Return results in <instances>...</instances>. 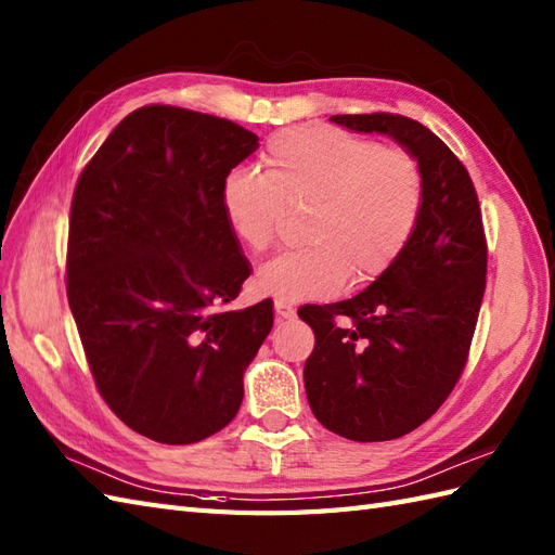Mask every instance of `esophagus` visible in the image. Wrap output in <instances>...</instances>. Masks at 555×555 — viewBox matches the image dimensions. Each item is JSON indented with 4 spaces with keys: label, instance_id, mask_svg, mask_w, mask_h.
<instances>
[{
    "label": "esophagus",
    "instance_id": "obj_1",
    "mask_svg": "<svg viewBox=\"0 0 555 555\" xmlns=\"http://www.w3.org/2000/svg\"><path fill=\"white\" fill-rule=\"evenodd\" d=\"M274 309H276L279 319H295V307L288 302H276Z\"/></svg>",
    "mask_w": 555,
    "mask_h": 555
}]
</instances>
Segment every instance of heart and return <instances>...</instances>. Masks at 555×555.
<instances>
[{
    "label": "heart",
    "mask_w": 555,
    "mask_h": 555,
    "mask_svg": "<svg viewBox=\"0 0 555 555\" xmlns=\"http://www.w3.org/2000/svg\"><path fill=\"white\" fill-rule=\"evenodd\" d=\"M264 175L234 167L219 208L243 248L260 255L286 212H302V248L257 269L253 286L276 302L328 298L347 281L366 286L404 255L425 210L414 153L336 127H291L262 151Z\"/></svg>",
    "instance_id": "heart-1"
}]
</instances>
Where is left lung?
<instances>
[{
    "label": "left lung",
    "instance_id": "left-lung-1",
    "mask_svg": "<svg viewBox=\"0 0 555 555\" xmlns=\"http://www.w3.org/2000/svg\"><path fill=\"white\" fill-rule=\"evenodd\" d=\"M383 132L421 160L425 210L390 272L350 300L305 305L314 331L305 390L317 421L354 442L397 440L452 395L468 362L487 286V238L473 179L428 127L397 113L331 115Z\"/></svg>",
    "mask_w": 555,
    "mask_h": 555
}]
</instances>
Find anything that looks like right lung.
I'll list each match as a JSON object with an SVG mask.
<instances>
[{"instance_id":"right-lung-1","label":"right lung","mask_w":555,"mask_h":555,"mask_svg":"<svg viewBox=\"0 0 555 555\" xmlns=\"http://www.w3.org/2000/svg\"><path fill=\"white\" fill-rule=\"evenodd\" d=\"M260 146L217 115L151 103L115 127L77 177L66 293L89 371L125 425L160 444L224 428L272 300L227 305L250 276L219 186Z\"/></svg>"}]
</instances>
